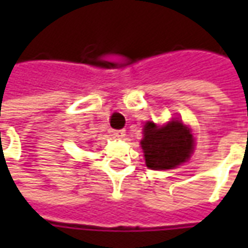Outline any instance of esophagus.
<instances>
[{
  "mask_svg": "<svg viewBox=\"0 0 248 248\" xmlns=\"http://www.w3.org/2000/svg\"><path fill=\"white\" fill-rule=\"evenodd\" d=\"M113 135L115 138H124V135H126V131L124 130H114Z\"/></svg>",
  "mask_w": 248,
  "mask_h": 248,
  "instance_id": "34e87169",
  "label": "esophagus"
}]
</instances>
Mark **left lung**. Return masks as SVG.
Returning a JSON list of instances; mask_svg holds the SVG:
<instances>
[{"label": "left lung", "instance_id": "8db88e82", "mask_svg": "<svg viewBox=\"0 0 248 248\" xmlns=\"http://www.w3.org/2000/svg\"><path fill=\"white\" fill-rule=\"evenodd\" d=\"M140 146L146 166L151 170H170L182 165L194 151L191 130L179 119H172L163 126L146 122Z\"/></svg>", "mask_w": 248, "mask_h": 248}]
</instances>
